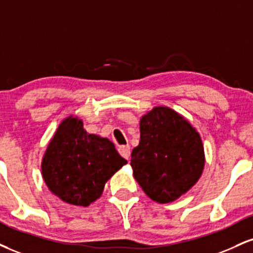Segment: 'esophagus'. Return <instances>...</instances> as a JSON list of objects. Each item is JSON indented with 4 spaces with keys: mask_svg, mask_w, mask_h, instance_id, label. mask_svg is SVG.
Listing matches in <instances>:
<instances>
[{
    "mask_svg": "<svg viewBox=\"0 0 253 253\" xmlns=\"http://www.w3.org/2000/svg\"><path fill=\"white\" fill-rule=\"evenodd\" d=\"M119 153L121 154V157H124L125 159L128 160L130 157V147L129 145H124L119 147Z\"/></svg>",
    "mask_w": 253,
    "mask_h": 253,
    "instance_id": "34e87169",
    "label": "esophagus"
}]
</instances>
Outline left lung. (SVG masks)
<instances>
[{
    "label": "left lung",
    "mask_w": 253,
    "mask_h": 253,
    "mask_svg": "<svg viewBox=\"0 0 253 253\" xmlns=\"http://www.w3.org/2000/svg\"><path fill=\"white\" fill-rule=\"evenodd\" d=\"M133 175L154 202L171 203L202 175L205 156L199 133L169 107H154L140 120V142L130 154Z\"/></svg>",
    "instance_id": "8db88e82"
}]
</instances>
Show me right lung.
<instances>
[{
    "mask_svg": "<svg viewBox=\"0 0 253 253\" xmlns=\"http://www.w3.org/2000/svg\"><path fill=\"white\" fill-rule=\"evenodd\" d=\"M125 160L113 142L88 134L78 118L60 124L42 160L44 182L63 202L88 206L102 194L107 180Z\"/></svg>",
    "mask_w": 253,
    "mask_h": 253,
    "instance_id": "obj_1",
    "label": "right lung"
}]
</instances>
